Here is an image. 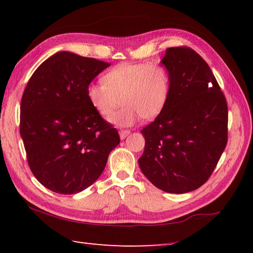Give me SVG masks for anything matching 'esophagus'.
Instances as JSON below:
<instances>
[{
	"mask_svg": "<svg viewBox=\"0 0 253 253\" xmlns=\"http://www.w3.org/2000/svg\"><path fill=\"white\" fill-rule=\"evenodd\" d=\"M119 134H120L121 140H125V138L128 135V134H130V131H128V130H120Z\"/></svg>",
	"mask_w": 253,
	"mask_h": 253,
	"instance_id": "1",
	"label": "esophagus"
}]
</instances>
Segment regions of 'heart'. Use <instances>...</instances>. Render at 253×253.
<instances>
[{"label": "heart", "mask_w": 253, "mask_h": 253, "mask_svg": "<svg viewBox=\"0 0 253 253\" xmlns=\"http://www.w3.org/2000/svg\"><path fill=\"white\" fill-rule=\"evenodd\" d=\"M168 70L157 62L121 63L107 71L102 83L87 87V99L92 108L120 126H130L138 120H153L166 107L170 96Z\"/></svg>", "instance_id": "b5f03b06"}]
</instances>
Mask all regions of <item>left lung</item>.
<instances>
[{
	"instance_id": "left-lung-1",
	"label": "left lung",
	"mask_w": 253,
	"mask_h": 253,
	"mask_svg": "<svg viewBox=\"0 0 253 253\" xmlns=\"http://www.w3.org/2000/svg\"><path fill=\"white\" fill-rule=\"evenodd\" d=\"M162 62L170 75V96L161 115L141 131L145 147L138 164L156 188L187 193L208 181L227 145V101L193 49L168 48Z\"/></svg>"
}]
</instances>
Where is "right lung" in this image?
<instances>
[{
  "label": "right lung",
  "instance_id": "add662e5",
  "mask_svg": "<svg viewBox=\"0 0 253 253\" xmlns=\"http://www.w3.org/2000/svg\"><path fill=\"white\" fill-rule=\"evenodd\" d=\"M109 65L63 51L41 63L25 87L19 131L28 166L55 193L88 188L120 143L117 128L92 108L86 94L90 82Z\"/></svg>",
  "mask_w": 253,
  "mask_h": 253
}]
</instances>
